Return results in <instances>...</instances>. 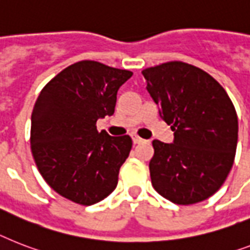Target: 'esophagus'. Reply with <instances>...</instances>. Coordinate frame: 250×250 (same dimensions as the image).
Returning a JSON list of instances; mask_svg holds the SVG:
<instances>
[{"label":"esophagus","instance_id":"1","mask_svg":"<svg viewBox=\"0 0 250 250\" xmlns=\"http://www.w3.org/2000/svg\"><path fill=\"white\" fill-rule=\"evenodd\" d=\"M132 141H133V144H141L144 143V140L141 139V137H139V136H132Z\"/></svg>","mask_w":250,"mask_h":250}]
</instances>
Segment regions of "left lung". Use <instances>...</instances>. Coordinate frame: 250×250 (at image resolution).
I'll return each mask as SVG.
<instances>
[{"label":"left lung","instance_id":"left-lung-1","mask_svg":"<svg viewBox=\"0 0 250 250\" xmlns=\"http://www.w3.org/2000/svg\"><path fill=\"white\" fill-rule=\"evenodd\" d=\"M146 90L171 125L173 143L154 140V188L181 206L203 202L226 180L237 145V115L225 88L202 69L182 62L143 72Z\"/></svg>","mask_w":250,"mask_h":250}]
</instances>
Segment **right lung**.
<instances>
[{"label": "right lung", "mask_w": 250, "mask_h": 250, "mask_svg": "<svg viewBox=\"0 0 250 250\" xmlns=\"http://www.w3.org/2000/svg\"><path fill=\"white\" fill-rule=\"evenodd\" d=\"M131 77L129 70L84 60L41 91L32 113V154L44 181L64 198L92 206L117 188L132 140L99 132L96 122L114 114L117 92Z\"/></svg>", "instance_id": "obj_1"}]
</instances>
